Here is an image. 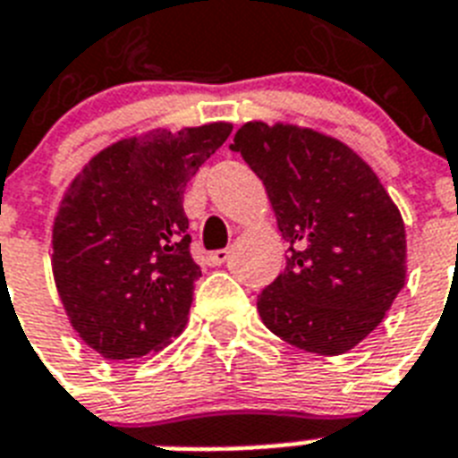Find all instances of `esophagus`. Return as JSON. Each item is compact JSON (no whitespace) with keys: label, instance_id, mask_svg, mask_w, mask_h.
Segmentation results:
<instances>
[{"label":"esophagus","instance_id":"obj_1","mask_svg":"<svg viewBox=\"0 0 458 458\" xmlns=\"http://www.w3.org/2000/svg\"><path fill=\"white\" fill-rule=\"evenodd\" d=\"M228 259H230L228 249H216V251H209V254H207V263H209V266H221V263H225Z\"/></svg>","mask_w":458,"mask_h":458}]
</instances>
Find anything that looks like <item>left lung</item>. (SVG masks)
<instances>
[{
  "label": "left lung",
  "mask_w": 458,
  "mask_h": 458,
  "mask_svg": "<svg viewBox=\"0 0 458 458\" xmlns=\"http://www.w3.org/2000/svg\"><path fill=\"white\" fill-rule=\"evenodd\" d=\"M230 148L263 181L289 244L284 273L256 303L263 325L301 351L348 352L407 280L397 204L358 152L308 126L247 122Z\"/></svg>",
  "instance_id": "1"
}]
</instances>
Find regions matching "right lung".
<instances>
[{"label":"right lung","mask_w":458,"mask_h":458,"mask_svg":"<svg viewBox=\"0 0 458 458\" xmlns=\"http://www.w3.org/2000/svg\"><path fill=\"white\" fill-rule=\"evenodd\" d=\"M230 122L150 129L89 159L54 218L51 267L77 336L106 360L162 351L185 329L202 275L191 256L185 185Z\"/></svg>","instance_id":"1"}]
</instances>
